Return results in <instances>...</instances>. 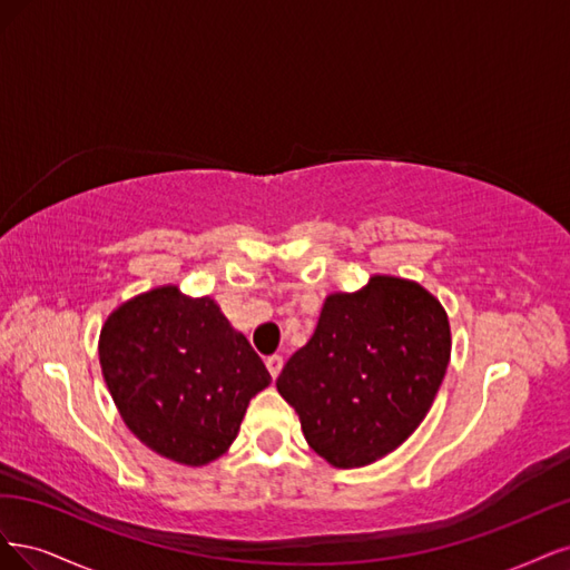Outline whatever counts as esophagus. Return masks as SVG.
<instances>
[{
  "label": "esophagus",
  "mask_w": 570,
  "mask_h": 570,
  "mask_svg": "<svg viewBox=\"0 0 570 570\" xmlns=\"http://www.w3.org/2000/svg\"><path fill=\"white\" fill-rule=\"evenodd\" d=\"M265 364H267L269 376L277 379L279 372H282V366H284V357H282V355H269V357L265 360Z\"/></svg>",
  "instance_id": "obj_1"
}]
</instances>
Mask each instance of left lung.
Segmentation results:
<instances>
[{
  "mask_svg": "<svg viewBox=\"0 0 570 570\" xmlns=\"http://www.w3.org/2000/svg\"><path fill=\"white\" fill-rule=\"evenodd\" d=\"M450 345L445 309L426 288L372 277L357 293L326 298L315 334L284 364L277 391L328 464L366 466L424 421Z\"/></svg>",
  "mask_w": 570,
  "mask_h": 570,
  "instance_id": "left-lung-1",
  "label": "left lung"
}]
</instances>
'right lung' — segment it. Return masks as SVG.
<instances>
[{
	"label": "right lung",
	"instance_id": "add662e5",
	"mask_svg": "<svg viewBox=\"0 0 570 570\" xmlns=\"http://www.w3.org/2000/svg\"><path fill=\"white\" fill-rule=\"evenodd\" d=\"M99 360L118 412L146 448L200 466L234 443L269 372L210 298L154 288L106 320Z\"/></svg>",
	"mask_w": 570,
	"mask_h": 570
}]
</instances>
